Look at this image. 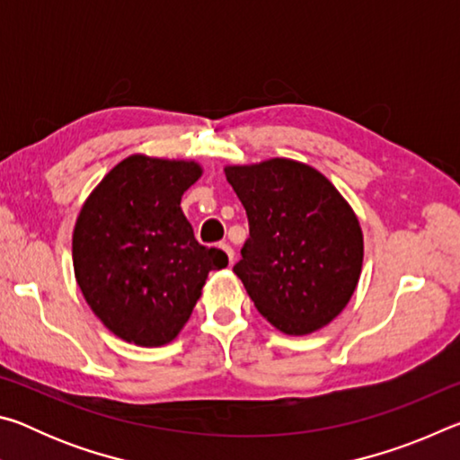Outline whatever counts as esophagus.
<instances>
[{
	"mask_svg": "<svg viewBox=\"0 0 460 460\" xmlns=\"http://www.w3.org/2000/svg\"><path fill=\"white\" fill-rule=\"evenodd\" d=\"M225 253H227V260H229V266L233 263V260H235V252H233V247L229 243H221L219 245Z\"/></svg>",
	"mask_w": 460,
	"mask_h": 460,
	"instance_id": "obj_1",
	"label": "esophagus"
}]
</instances>
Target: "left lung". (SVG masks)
Segmentation results:
<instances>
[{
    "mask_svg": "<svg viewBox=\"0 0 460 460\" xmlns=\"http://www.w3.org/2000/svg\"><path fill=\"white\" fill-rule=\"evenodd\" d=\"M249 237L233 266L249 298L286 334H310L349 305L363 266V231L329 178L288 158L225 166Z\"/></svg>",
    "mask_w": 460,
    "mask_h": 460,
    "instance_id": "left-lung-1",
    "label": "left lung"
}]
</instances>
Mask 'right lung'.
I'll use <instances>...</instances> for the list:
<instances>
[{
  "label": "right lung",
  "instance_id": "right-lung-1",
  "mask_svg": "<svg viewBox=\"0 0 460 460\" xmlns=\"http://www.w3.org/2000/svg\"><path fill=\"white\" fill-rule=\"evenodd\" d=\"M194 160L134 154L89 194L73 231L75 278L115 337L162 347L189 323L211 270L227 255L194 239L181 200L199 181Z\"/></svg>",
  "mask_w": 460,
  "mask_h": 460
}]
</instances>
